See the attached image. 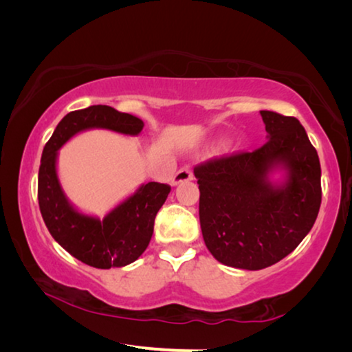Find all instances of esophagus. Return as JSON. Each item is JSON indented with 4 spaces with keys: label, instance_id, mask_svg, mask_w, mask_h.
Listing matches in <instances>:
<instances>
[{
    "label": "esophagus",
    "instance_id": "obj_1",
    "mask_svg": "<svg viewBox=\"0 0 352 352\" xmlns=\"http://www.w3.org/2000/svg\"><path fill=\"white\" fill-rule=\"evenodd\" d=\"M192 178H194L192 169H190L189 166H184V168H182L180 170H178L177 174L174 175V178H172V180H170V184H172V186H177L178 183L189 182V180H192Z\"/></svg>",
    "mask_w": 352,
    "mask_h": 352
}]
</instances>
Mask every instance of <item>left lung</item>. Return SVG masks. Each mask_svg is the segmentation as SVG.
Listing matches in <instances>:
<instances>
[{
	"label": "left lung",
	"mask_w": 352,
	"mask_h": 352,
	"mask_svg": "<svg viewBox=\"0 0 352 352\" xmlns=\"http://www.w3.org/2000/svg\"><path fill=\"white\" fill-rule=\"evenodd\" d=\"M261 116L264 146L194 168L205 245L219 262L243 270L265 269L294 252L321 205L320 160L305 127L275 111ZM275 171L283 172L279 181Z\"/></svg>",
	"instance_id": "8db88e82"
}]
</instances>
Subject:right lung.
Wrapping results in <instances>:
<instances>
[{"label":"right lung","mask_w":352,"mask_h":352,"mask_svg":"<svg viewBox=\"0 0 352 352\" xmlns=\"http://www.w3.org/2000/svg\"><path fill=\"white\" fill-rule=\"evenodd\" d=\"M144 122L109 105H91L68 113L46 142L38 169V205L45 223L58 245L96 269L124 267L144 253L153 234L155 216L170 186L148 182L116 205L105 217L88 216L71 204L57 175L58 148L74 135L91 129L136 136Z\"/></svg>","instance_id":"right-lung-1"}]
</instances>
